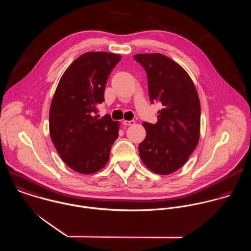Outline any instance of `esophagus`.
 <instances>
[{
    "label": "esophagus",
    "mask_w": 251,
    "mask_h": 251,
    "mask_svg": "<svg viewBox=\"0 0 251 251\" xmlns=\"http://www.w3.org/2000/svg\"><path fill=\"white\" fill-rule=\"evenodd\" d=\"M123 124H124L125 126H133V125L135 124V122H134V121H126V120H125V121L123 122Z\"/></svg>",
    "instance_id": "34e87169"
}]
</instances>
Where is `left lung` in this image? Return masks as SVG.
Listing matches in <instances>:
<instances>
[{
	"instance_id": "8db88e82",
	"label": "left lung",
	"mask_w": 251,
	"mask_h": 251,
	"mask_svg": "<svg viewBox=\"0 0 251 251\" xmlns=\"http://www.w3.org/2000/svg\"><path fill=\"white\" fill-rule=\"evenodd\" d=\"M147 72L151 101L159 100L156 124L144 122L139 155L148 169L169 175L184 165L200 138L201 107L195 85L178 63L159 53L137 54Z\"/></svg>"
}]
</instances>
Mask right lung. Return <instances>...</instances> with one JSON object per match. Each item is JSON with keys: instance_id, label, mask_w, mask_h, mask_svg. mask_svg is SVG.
Instances as JSON below:
<instances>
[{"instance_id": "right-lung-1", "label": "right lung", "mask_w": 251, "mask_h": 251, "mask_svg": "<svg viewBox=\"0 0 251 251\" xmlns=\"http://www.w3.org/2000/svg\"><path fill=\"white\" fill-rule=\"evenodd\" d=\"M121 58L108 52L84 53L64 72L52 99L51 140L63 161L80 174L101 170L119 136L120 123L109 115L99 119L96 113L104 101L108 76Z\"/></svg>"}]
</instances>
